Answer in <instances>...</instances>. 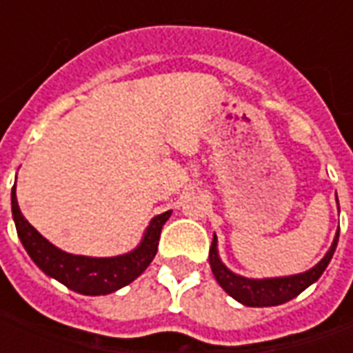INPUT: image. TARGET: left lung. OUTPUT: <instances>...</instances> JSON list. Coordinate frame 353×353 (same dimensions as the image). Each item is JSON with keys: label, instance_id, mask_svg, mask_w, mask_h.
Listing matches in <instances>:
<instances>
[{"label": "left lung", "instance_id": "8db88e82", "mask_svg": "<svg viewBox=\"0 0 353 353\" xmlns=\"http://www.w3.org/2000/svg\"><path fill=\"white\" fill-rule=\"evenodd\" d=\"M339 244V232L334 236L333 244L325 253V257L318 265L312 266L310 270L293 276H281V278H265V280H253L240 274H234L223 265L217 253V236L214 234V242L210 248V266L214 272L215 280L232 299L245 306H278L301 295L304 289L319 280L327 265L333 259V253Z\"/></svg>", "mask_w": 353, "mask_h": 353}]
</instances>
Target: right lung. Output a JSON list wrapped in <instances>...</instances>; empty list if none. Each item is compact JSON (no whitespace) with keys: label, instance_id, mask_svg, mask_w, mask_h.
Wrapping results in <instances>:
<instances>
[{"label":"right lung","instance_id":"add662e5","mask_svg":"<svg viewBox=\"0 0 353 353\" xmlns=\"http://www.w3.org/2000/svg\"><path fill=\"white\" fill-rule=\"evenodd\" d=\"M12 219L24 250L43 272L81 295H109L128 285L151 265L159 250L161 230L172 212L151 219L136 250L117 257H85L58 250L26 221L17 200V181L11 191Z\"/></svg>","mask_w":353,"mask_h":353}]
</instances>
